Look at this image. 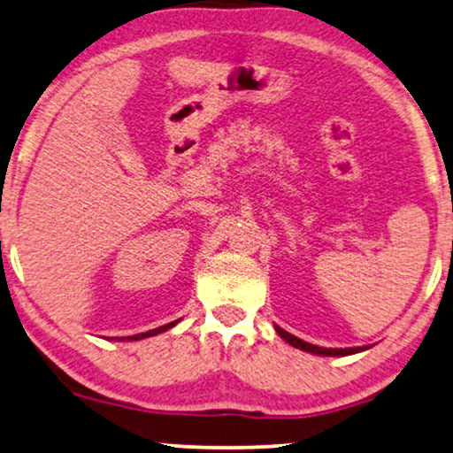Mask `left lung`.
<instances>
[{"label": "left lung", "instance_id": "obj_1", "mask_svg": "<svg viewBox=\"0 0 453 453\" xmlns=\"http://www.w3.org/2000/svg\"><path fill=\"white\" fill-rule=\"evenodd\" d=\"M277 333L281 334V339L288 341L291 347L302 349V351H308V353H314V355H326V357H336V355H353V353L365 351V349H367V347H357V349H324V347L310 345V342H305V341H302V339H297V336L289 334L288 330H283V328H279V326H277Z\"/></svg>", "mask_w": 453, "mask_h": 453}]
</instances>
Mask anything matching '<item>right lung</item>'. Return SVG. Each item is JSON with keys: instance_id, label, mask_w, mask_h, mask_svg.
<instances>
[{"instance_id": "right-lung-1", "label": "right lung", "mask_w": 453, "mask_h": 453, "mask_svg": "<svg viewBox=\"0 0 453 453\" xmlns=\"http://www.w3.org/2000/svg\"><path fill=\"white\" fill-rule=\"evenodd\" d=\"M176 324H178V320H176V322H170V324H164V326H160V328L148 330V333H142V334L129 336V339H120V341H142V339H148V336H156V334H160V333H164V330H168V328H172V326H176Z\"/></svg>"}]
</instances>
